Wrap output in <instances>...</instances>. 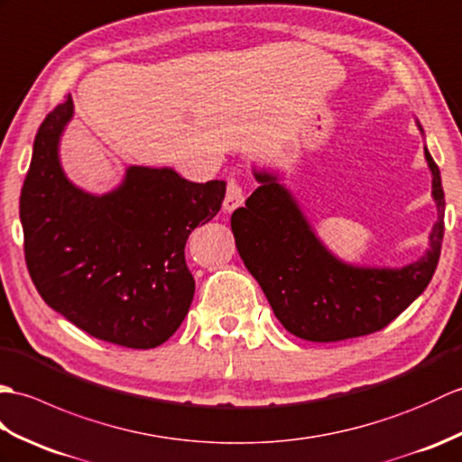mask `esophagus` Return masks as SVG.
<instances>
[{
    "label": "esophagus",
    "mask_w": 462,
    "mask_h": 462,
    "mask_svg": "<svg viewBox=\"0 0 462 462\" xmlns=\"http://www.w3.org/2000/svg\"><path fill=\"white\" fill-rule=\"evenodd\" d=\"M245 201V191L241 188V183L231 178L227 183V193H225V201H223V209L225 211H235L237 208H241Z\"/></svg>",
    "instance_id": "obj_1"
}]
</instances>
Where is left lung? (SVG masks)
I'll list each match as a JSON object with an SVG mask.
<instances>
[{
  "instance_id": "obj_1",
  "label": "left lung",
  "mask_w": 462,
  "mask_h": 462,
  "mask_svg": "<svg viewBox=\"0 0 462 462\" xmlns=\"http://www.w3.org/2000/svg\"><path fill=\"white\" fill-rule=\"evenodd\" d=\"M425 158L433 173L439 219L429 235L427 253L402 269L354 266L336 259L316 237L279 178L253 170L261 186L245 201V208L233 211L231 229L245 266L291 334L309 342L374 334L395 320L427 289L443 243L445 191L427 148Z\"/></svg>"
}]
</instances>
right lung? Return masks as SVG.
Returning a JSON list of instances; mask_svg holds the SVG:
<instances>
[{
    "label": "right lung",
    "mask_w": 462,
    "mask_h": 462,
    "mask_svg": "<svg viewBox=\"0 0 462 462\" xmlns=\"http://www.w3.org/2000/svg\"><path fill=\"white\" fill-rule=\"evenodd\" d=\"M70 118L69 95L37 130L19 199L31 281L83 332L134 350L156 347L189 310L196 281L183 249L221 209L225 181L193 183L171 168L130 166L116 189L92 196L67 180L59 162Z\"/></svg>",
    "instance_id": "add662e5"
}]
</instances>
